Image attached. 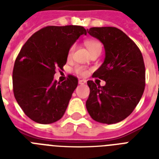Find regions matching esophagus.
Returning a JSON list of instances; mask_svg holds the SVG:
<instances>
[{
	"label": "esophagus",
	"instance_id": "esophagus-1",
	"mask_svg": "<svg viewBox=\"0 0 159 159\" xmlns=\"http://www.w3.org/2000/svg\"><path fill=\"white\" fill-rule=\"evenodd\" d=\"M86 82H87V81H86V80H84V79L79 80V81H78V83H79L80 85H83V84H85V83H86Z\"/></svg>",
	"mask_w": 159,
	"mask_h": 159
}]
</instances>
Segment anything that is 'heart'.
<instances>
[{"label":"heart","mask_w":159,"mask_h":159,"mask_svg":"<svg viewBox=\"0 0 159 159\" xmlns=\"http://www.w3.org/2000/svg\"><path fill=\"white\" fill-rule=\"evenodd\" d=\"M86 43V46L87 47V48L89 49L90 52H92L96 48H102V45L99 42H97L96 40H87L85 42ZM75 50V44H72L71 47L69 48L68 51H67V57L68 58H71L73 54V52ZM75 72L76 73H77L78 75H81V76H86L87 74V70L84 67H82V66H77L75 68Z\"/></svg>","instance_id":"1"}]
</instances>
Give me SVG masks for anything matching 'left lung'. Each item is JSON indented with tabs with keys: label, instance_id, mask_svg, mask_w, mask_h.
Segmentation results:
<instances>
[{
	"label": "left lung",
	"instance_id": "1",
	"mask_svg": "<svg viewBox=\"0 0 159 159\" xmlns=\"http://www.w3.org/2000/svg\"><path fill=\"white\" fill-rule=\"evenodd\" d=\"M87 33L104 45L106 57L92 77L104 80L102 87L88 81L86 102L94 120L116 124L130 115L140 101L145 87V67L139 48L123 31L116 27H92Z\"/></svg>",
	"mask_w": 159,
	"mask_h": 159
}]
</instances>
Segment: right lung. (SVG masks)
I'll return each mask as SVG.
<instances>
[{"label":"right lung","instance_id":"1","mask_svg":"<svg viewBox=\"0 0 159 159\" xmlns=\"http://www.w3.org/2000/svg\"><path fill=\"white\" fill-rule=\"evenodd\" d=\"M82 34H87L82 26H46L20 51L12 75L14 96L32 120L47 125L64 115L78 80L68 75L66 81L57 82L53 76L66 64L67 51Z\"/></svg>","mask_w":159,"mask_h":159}]
</instances>
